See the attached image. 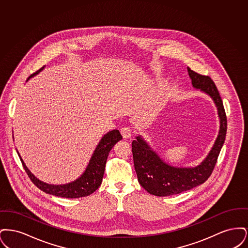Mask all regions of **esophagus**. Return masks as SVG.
Here are the masks:
<instances>
[{
	"label": "esophagus",
	"instance_id": "1",
	"mask_svg": "<svg viewBox=\"0 0 248 248\" xmlns=\"http://www.w3.org/2000/svg\"><path fill=\"white\" fill-rule=\"evenodd\" d=\"M121 134L124 139H129L132 136V130L129 126H124L121 129Z\"/></svg>",
	"mask_w": 248,
	"mask_h": 248
}]
</instances>
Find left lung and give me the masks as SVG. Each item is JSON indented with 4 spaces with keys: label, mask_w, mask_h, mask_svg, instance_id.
<instances>
[{
    "label": "left lung",
    "mask_w": 248,
    "mask_h": 248,
    "mask_svg": "<svg viewBox=\"0 0 248 248\" xmlns=\"http://www.w3.org/2000/svg\"><path fill=\"white\" fill-rule=\"evenodd\" d=\"M189 78L194 88L211 96L220 122L219 132L206 158L195 167H175L167 165L139 136L132 142L135 169L140 184L155 196H170L197 187L211 176L217 157L223 146L227 133V117L222 99L216 84L209 76L201 75L188 68Z\"/></svg>",
    "instance_id": "obj_1"
}]
</instances>
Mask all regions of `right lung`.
I'll return each instance as SVG.
<instances>
[{
    "instance_id": "1",
    "label": "right lung",
    "mask_w": 248,
    "mask_h": 248,
    "mask_svg": "<svg viewBox=\"0 0 248 248\" xmlns=\"http://www.w3.org/2000/svg\"><path fill=\"white\" fill-rule=\"evenodd\" d=\"M45 67L36 71L35 73L31 74L28 78V80L37 73H39ZM122 139L123 138L119 130L117 129L109 131L108 133H107L106 135H104V137L100 140L98 145L96 146L94 154L92 155L89 161V164L87 165L85 171L83 172V175L78 179L64 185H52V184H47L39 180L37 177L33 176V174L31 173V171L25 165L21 156L18 153L17 154L23 165L26 173L28 174V176L37 188L45 191L46 193L59 196V197L71 198H71H80V197H85L92 194L94 191L99 188L102 182L103 175H104L105 165H106L108 153L113 148V146Z\"/></svg>"
}]
</instances>
